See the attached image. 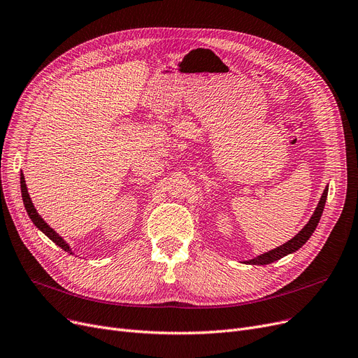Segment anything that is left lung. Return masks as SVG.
Instances as JSON below:
<instances>
[{
	"mask_svg": "<svg viewBox=\"0 0 358 358\" xmlns=\"http://www.w3.org/2000/svg\"><path fill=\"white\" fill-rule=\"evenodd\" d=\"M327 191H329V188L326 187L324 191H323V194H322L320 201H319L316 210H314L313 216L310 217L308 223H307V224L301 229V231H299L292 239H289L288 242H285L283 245H280V247H278V248H275V250H270V251H267V252H264V254L257 255V257H254V259H251V260H248V262H244V263H247V264H257V266L270 264V263H273V262L282 259V257L288 255V254H292V252H295V251H298L299 248H301V247L306 244V242L310 239V236L313 235V232L316 231V227H317V224H319V222H320L322 213H323V208H324V204H326Z\"/></svg>",
	"mask_w": 358,
	"mask_h": 358,
	"instance_id": "1",
	"label": "left lung"
}]
</instances>
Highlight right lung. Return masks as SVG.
<instances>
[{"label":"right lung","instance_id":"1","mask_svg":"<svg viewBox=\"0 0 358 358\" xmlns=\"http://www.w3.org/2000/svg\"><path fill=\"white\" fill-rule=\"evenodd\" d=\"M20 188H22V198H23V204H24V208H26V211H27V214H29V217H31V220L34 222V224L39 229V231L42 232V234H45L55 245H59L62 250H64L66 252H70V254H73L71 252V248L69 247V244L67 242L57 234L52 227H50L48 224H47V222L42 219L39 214H38V211H36V208L34 207V203H32V199H31V196H29V192H27V187H26V180H24V176H23V173L20 175Z\"/></svg>","mask_w":358,"mask_h":358}]
</instances>
